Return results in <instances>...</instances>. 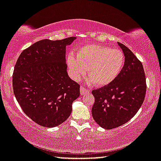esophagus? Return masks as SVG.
Returning <instances> with one entry per match:
<instances>
[{
	"instance_id": "obj_1",
	"label": "esophagus",
	"mask_w": 161,
	"mask_h": 161,
	"mask_svg": "<svg viewBox=\"0 0 161 161\" xmlns=\"http://www.w3.org/2000/svg\"><path fill=\"white\" fill-rule=\"evenodd\" d=\"M90 92V91L86 90L85 87H82V86H81L80 87V94L81 95H84V94H85L86 93H89Z\"/></svg>"
}]
</instances>
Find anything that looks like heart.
Listing matches in <instances>:
<instances>
[{
	"label": "heart",
	"instance_id": "heart-1",
	"mask_svg": "<svg viewBox=\"0 0 161 161\" xmlns=\"http://www.w3.org/2000/svg\"><path fill=\"white\" fill-rule=\"evenodd\" d=\"M67 62L69 74L73 80H80L85 75L86 69L88 82L104 86L115 80L121 73L125 64V55L117 48L87 44L79 48L76 57L69 53Z\"/></svg>",
	"mask_w": 161,
	"mask_h": 161
}]
</instances>
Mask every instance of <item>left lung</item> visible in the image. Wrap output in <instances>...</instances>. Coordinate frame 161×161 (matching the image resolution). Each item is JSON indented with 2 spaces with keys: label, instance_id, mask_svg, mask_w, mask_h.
Segmentation results:
<instances>
[{
  "label": "left lung",
  "instance_id": "left-lung-1",
  "mask_svg": "<svg viewBox=\"0 0 161 161\" xmlns=\"http://www.w3.org/2000/svg\"><path fill=\"white\" fill-rule=\"evenodd\" d=\"M117 44L125 55L121 73L109 85L92 91L95 99L92 117L99 126L107 130L121 126L136 115L146 92L142 63L126 46Z\"/></svg>",
  "mask_w": 161,
  "mask_h": 161
}]
</instances>
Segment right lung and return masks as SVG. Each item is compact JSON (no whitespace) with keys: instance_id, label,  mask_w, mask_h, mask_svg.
<instances>
[{"instance_id":"add662e5","label":"right lung","mask_w":161,"mask_h":161,"mask_svg":"<svg viewBox=\"0 0 161 161\" xmlns=\"http://www.w3.org/2000/svg\"><path fill=\"white\" fill-rule=\"evenodd\" d=\"M75 39L41 40L23 51L15 65V97L24 113L42 126L64 122L80 94V86L68 75L65 58L66 47Z\"/></svg>"}]
</instances>
